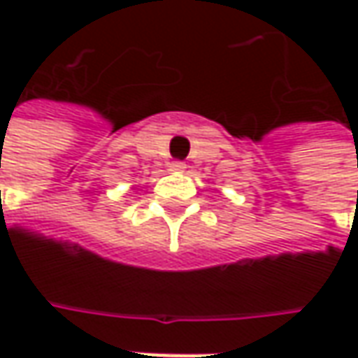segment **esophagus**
<instances>
[{
  "mask_svg": "<svg viewBox=\"0 0 358 358\" xmlns=\"http://www.w3.org/2000/svg\"><path fill=\"white\" fill-rule=\"evenodd\" d=\"M169 167H171V171H185V169H187L183 161H173Z\"/></svg>",
  "mask_w": 358,
  "mask_h": 358,
  "instance_id": "esophagus-1",
  "label": "esophagus"
}]
</instances>
